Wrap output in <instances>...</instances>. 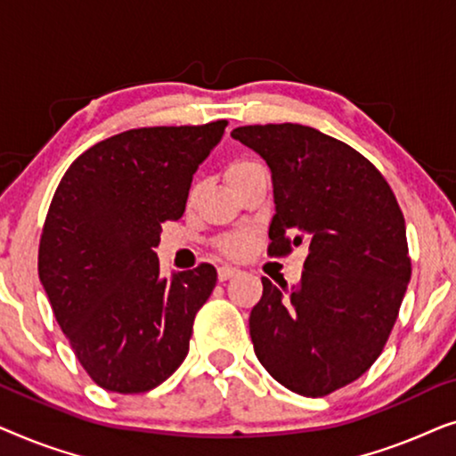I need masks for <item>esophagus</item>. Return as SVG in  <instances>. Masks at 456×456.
<instances>
[{
  "label": "esophagus",
  "instance_id": "1",
  "mask_svg": "<svg viewBox=\"0 0 456 456\" xmlns=\"http://www.w3.org/2000/svg\"><path fill=\"white\" fill-rule=\"evenodd\" d=\"M240 273V270H236V267H230V265H222L220 270H217V280L220 282H226V280H232Z\"/></svg>",
  "mask_w": 456,
  "mask_h": 456
}]
</instances>
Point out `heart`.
Segmentation results:
<instances>
[{
	"label": "heart",
	"instance_id": "heart-1",
	"mask_svg": "<svg viewBox=\"0 0 456 456\" xmlns=\"http://www.w3.org/2000/svg\"><path fill=\"white\" fill-rule=\"evenodd\" d=\"M257 170H261V164H257V161L234 159V161H230V164L226 166V170H224V178H226L230 189H234L236 184H240L242 180H245L247 176H251V174ZM251 245H253V236L248 232L228 234V236H224V239L217 240V248L232 259L245 257V255L251 251Z\"/></svg>",
	"mask_w": 456,
	"mask_h": 456
}]
</instances>
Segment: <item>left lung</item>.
Here are the masks:
<instances>
[{"mask_svg": "<svg viewBox=\"0 0 456 456\" xmlns=\"http://www.w3.org/2000/svg\"><path fill=\"white\" fill-rule=\"evenodd\" d=\"M230 134L272 170L267 253L309 248L297 289L261 278L255 354L289 390L326 396L370 370L395 326L411 280L403 211L370 159L320 130L286 122Z\"/></svg>", "mask_w": 456, "mask_h": 456, "instance_id": "obj_1", "label": "left lung"}]
</instances>
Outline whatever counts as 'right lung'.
<instances>
[{
  "mask_svg": "<svg viewBox=\"0 0 456 456\" xmlns=\"http://www.w3.org/2000/svg\"><path fill=\"white\" fill-rule=\"evenodd\" d=\"M226 120L133 128L78 155L43 224L39 278L80 365L110 392L166 382L189 353L217 272L159 276L161 224L183 217L192 174Z\"/></svg>",
  "mask_w": 456,
  "mask_h": 456,
  "instance_id": "obj_1",
  "label": "right lung"
}]
</instances>
